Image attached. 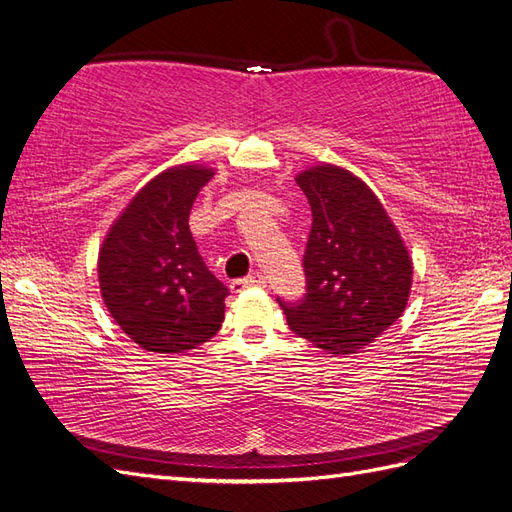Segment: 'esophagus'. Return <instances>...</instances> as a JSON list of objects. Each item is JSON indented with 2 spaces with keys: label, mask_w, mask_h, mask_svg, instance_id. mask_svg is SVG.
<instances>
[{
  "label": "esophagus",
  "mask_w": 512,
  "mask_h": 512,
  "mask_svg": "<svg viewBox=\"0 0 512 512\" xmlns=\"http://www.w3.org/2000/svg\"><path fill=\"white\" fill-rule=\"evenodd\" d=\"M265 286H267V277L260 275V273H252V275L243 277V280L230 282V292L239 294V292H243L245 288H265Z\"/></svg>",
  "instance_id": "obj_1"
}]
</instances>
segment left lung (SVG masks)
Segmentation results:
<instances>
[{
    "label": "left lung",
    "instance_id": "obj_1",
    "mask_svg": "<svg viewBox=\"0 0 512 512\" xmlns=\"http://www.w3.org/2000/svg\"><path fill=\"white\" fill-rule=\"evenodd\" d=\"M312 207L303 256L307 292L284 303L294 335L327 354H354L404 314L412 258L397 226L369 185L335 164L294 177Z\"/></svg>",
    "mask_w": 512,
    "mask_h": 512
}]
</instances>
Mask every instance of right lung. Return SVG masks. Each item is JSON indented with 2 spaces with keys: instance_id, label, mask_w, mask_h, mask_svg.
<instances>
[{
  "instance_id": "add662e5",
  "label": "right lung",
  "mask_w": 512,
  "mask_h": 512,
  "mask_svg": "<svg viewBox=\"0 0 512 512\" xmlns=\"http://www.w3.org/2000/svg\"><path fill=\"white\" fill-rule=\"evenodd\" d=\"M215 170L179 164L138 190L98 254L108 314L147 352L179 354L220 331L228 288L198 254L190 209Z\"/></svg>"
}]
</instances>
